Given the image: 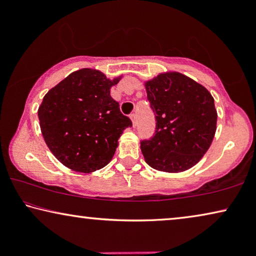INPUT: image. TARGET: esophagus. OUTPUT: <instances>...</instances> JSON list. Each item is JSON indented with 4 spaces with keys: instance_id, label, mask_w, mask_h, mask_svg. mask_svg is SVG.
<instances>
[{
    "instance_id": "esophagus-1",
    "label": "esophagus",
    "mask_w": 256,
    "mask_h": 256,
    "mask_svg": "<svg viewBox=\"0 0 256 256\" xmlns=\"http://www.w3.org/2000/svg\"><path fill=\"white\" fill-rule=\"evenodd\" d=\"M130 118H132V126H136V124H138V122H136V114L135 113H132V114H130Z\"/></svg>"
}]
</instances>
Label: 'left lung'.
Wrapping results in <instances>:
<instances>
[{
	"mask_svg": "<svg viewBox=\"0 0 256 256\" xmlns=\"http://www.w3.org/2000/svg\"><path fill=\"white\" fill-rule=\"evenodd\" d=\"M146 90L156 118L155 135L141 141L146 162L164 172L188 170L214 138V99L204 86L180 72L160 73L146 82Z\"/></svg>",
	"mask_w": 256,
	"mask_h": 256,
	"instance_id": "1",
	"label": "left lung"
}]
</instances>
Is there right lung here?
Segmentation results:
<instances>
[{
  "label": "right lung",
  "mask_w": 256,
  "mask_h": 256,
  "mask_svg": "<svg viewBox=\"0 0 256 256\" xmlns=\"http://www.w3.org/2000/svg\"><path fill=\"white\" fill-rule=\"evenodd\" d=\"M121 76L82 68L45 94L38 108L44 141L59 162L78 172H93L113 158L118 140L132 121L110 96Z\"/></svg>",
  "instance_id": "add662e5"
}]
</instances>
